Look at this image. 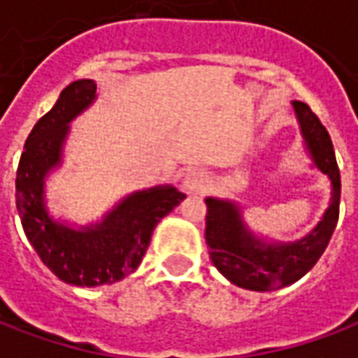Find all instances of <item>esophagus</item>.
<instances>
[{"instance_id":"obj_1","label":"esophagus","mask_w":358,"mask_h":358,"mask_svg":"<svg viewBox=\"0 0 358 358\" xmlns=\"http://www.w3.org/2000/svg\"><path fill=\"white\" fill-rule=\"evenodd\" d=\"M205 184H207V174L203 171H189L184 178V192L186 194H199L205 189Z\"/></svg>"}]
</instances>
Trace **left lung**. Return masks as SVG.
Wrapping results in <instances>:
<instances>
[{"instance_id":"left-lung-1","label":"left lung","mask_w":358,"mask_h":358,"mask_svg":"<svg viewBox=\"0 0 358 358\" xmlns=\"http://www.w3.org/2000/svg\"><path fill=\"white\" fill-rule=\"evenodd\" d=\"M303 143L313 166L328 176L331 197L320 222L297 241H272L257 236L243 220L240 205L207 197L205 240L218 272L234 285L251 292H272L297 282L313 268L328 248L339 217L341 178L330 134L307 103L292 101Z\"/></svg>"}]
</instances>
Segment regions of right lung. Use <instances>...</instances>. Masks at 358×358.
Listing matches in <instances>:
<instances>
[{
    "mask_svg": "<svg viewBox=\"0 0 358 358\" xmlns=\"http://www.w3.org/2000/svg\"><path fill=\"white\" fill-rule=\"evenodd\" d=\"M94 80L69 84L57 103L27 138L17 169V209L22 230L42 263L65 284L95 287L115 284L138 268L151 234L186 195L174 186H155L126 195L99 220L71 226L45 205V178L63 164L71 122L95 101Z\"/></svg>",
    "mask_w": 358,
    "mask_h": 358,
    "instance_id": "right-lung-1",
    "label": "right lung"
}]
</instances>
